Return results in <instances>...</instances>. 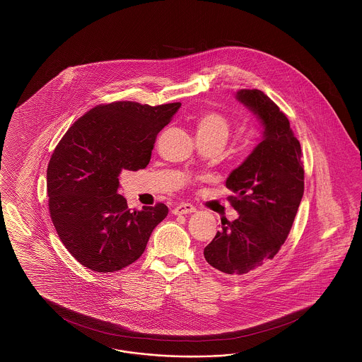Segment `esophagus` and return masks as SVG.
Returning <instances> with one entry per match:
<instances>
[{
  "label": "esophagus",
  "mask_w": 362,
  "mask_h": 362,
  "mask_svg": "<svg viewBox=\"0 0 362 362\" xmlns=\"http://www.w3.org/2000/svg\"><path fill=\"white\" fill-rule=\"evenodd\" d=\"M195 211H197V209L192 204H189V203H180V204L176 206L175 209H173V214L174 215H186V214H192Z\"/></svg>",
  "instance_id": "esophagus-1"
}]
</instances>
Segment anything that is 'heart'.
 <instances>
[{"instance_id":"obj_1","label":"heart","mask_w":362,"mask_h":362,"mask_svg":"<svg viewBox=\"0 0 362 362\" xmlns=\"http://www.w3.org/2000/svg\"><path fill=\"white\" fill-rule=\"evenodd\" d=\"M228 130H230L228 121L219 112L207 111L197 119V134H204V135L220 134L226 138Z\"/></svg>"}]
</instances>
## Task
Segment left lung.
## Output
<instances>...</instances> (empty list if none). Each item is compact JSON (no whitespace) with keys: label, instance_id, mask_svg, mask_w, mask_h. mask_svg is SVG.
Returning a JSON list of instances; mask_svg holds the SVG:
<instances>
[{"label":"left lung","instance_id":"1","mask_svg":"<svg viewBox=\"0 0 362 362\" xmlns=\"http://www.w3.org/2000/svg\"><path fill=\"white\" fill-rule=\"evenodd\" d=\"M236 98L259 118L263 139L227 177L233 221L204 248L207 263L223 274L240 276L271 262L292 228L304 195L301 146L284 112L262 90L241 88Z\"/></svg>","mask_w":362,"mask_h":362}]
</instances>
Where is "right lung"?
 <instances>
[{
	"label": "right lung",
	"instance_id": "add662e5",
	"mask_svg": "<svg viewBox=\"0 0 362 362\" xmlns=\"http://www.w3.org/2000/svg\"><path fill=\"white\" fill-rule=\"evenodd\" d=\"M180 105H99L74 122L57 144L46 174L49 211L59 239L78 263L107 274L142 256L168 209L158 203L130 211L118 194L119 175L148 165L156 135Z\"/></svg>",
	"mask_w": 362,
	"mask_h": 362
}]
</instances>
